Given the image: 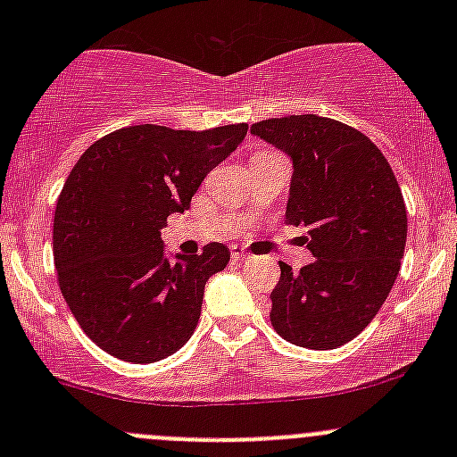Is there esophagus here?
<instances>
[{
    "label": "esophagus",
    "mask_w": 457,
    "mask_h": 457,
    "mask_svg": "<svg viewBox=\"0 0 457 457\" xmlns=\"http://www.w3.org/2000/svg\"><path fill=\"white\" fill-rule=\"evenodd\" d=\"M245 258H247V254H243V252H238V250L232 252V261H245Z\"/></svg>",
    "instance_id": "34e87169"
}]
</instances>
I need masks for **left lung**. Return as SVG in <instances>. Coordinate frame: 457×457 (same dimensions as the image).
Masks as SVG:
<instances>
[{"label": "left lung", "mask_w": 457, "mask_h": 457, "mask_svg": "<svg viewBox=\"0 0 457 457\" xmlns=\"http://www.w3.org/2000/svg\"><path fill=\"white\" fill-rule=\"evenodd\" d=\"M292 159L285 220L305 225L316 261L280 262L271 325L298 347L336 349L356 338L389 296L407 243V210L391 165L370 137L316 114L254 123Z\"/></svg>", "instance_id": "8db88e82"}]
</instances>
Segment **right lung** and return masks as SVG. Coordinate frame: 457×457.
I'll return each instance as SVG.
<instances>
[{
	"label": "right lung",
	"mask_w": 457,
	"mask_h": 457,
	"mask_svg": "<svg viewBox=\"0 0 457 457\" xmlns=\"http://www.w3.org/2000/svg\"><path fill=\"white\" fill-rule=\"evenodd\" d=\"M245 135L247 123L205 132L143 123L95 141L72 168L54 210V267L72 316L110 356L147 365L195 334L205 283L229 250L207 243L172 261L161 229Z\"/></svg>",
	"instance_id": "add662e5"
}]
</instances>
